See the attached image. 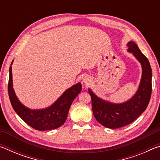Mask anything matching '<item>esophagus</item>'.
Here are the masks:
<instances>
[{
	"label": "esophagus",
	"instance_id": "34e87169",
	"mask_svg": "<svg viewBox=\"0 0 160 160\" xmlns=\"http://www.w3.org/2000/svg\"><path fill=\"white\" fill-rule=\"evenodd\" d=\"M92 82V78L89 75H85L82 78V82H84L85 85H89Z\"/></svg>",
	"mask_w": 160,
	"mask_h": 160
}]
</instances>
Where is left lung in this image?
Masks as SVG:
<instances>
[{
	"label": "left lung",
	"mask_w": 160,
	"mask_h": 160,
	"mask_svg": "<svg viewBox=\"0 0 160 160\" xmlns=\"http://www.w3.org/2000/svg\"><path fill=\"white\" fill-rule=\"evenodd\" d=\"M128 51L132 53L142 66V76L136 92L123 103H113L97 96L88 89L92 99V108L96 120L111 129L118 128L131 123L145 112L152 92V69L145 57L134 42H129Z\"/></svg>",
	"instance_id": "left-lung-1"
}]
</instances>
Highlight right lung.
I'll return each mask as SVG.
<instances>
[{
    "label": "right lung",
    "mask_w": 160,
    "mask_h": 160,
    "mask_svg": "<svg viewBox=\"0 0 160 160\" xmlns=\"http://www.w3.org/2000/svg\"><path fill=\"white\" fill-rule=\"evenodd\" d=\"M12 63L9 69L8 94L15 112L26 123L38 131L56 129L61 126L66 122L72 102L82 90L81 83L78 82L70 87L49 107L40 109H29L22 104L13 89Z\"/></svg>",
    "instance_id": "add662e5"
}]
</instances>
